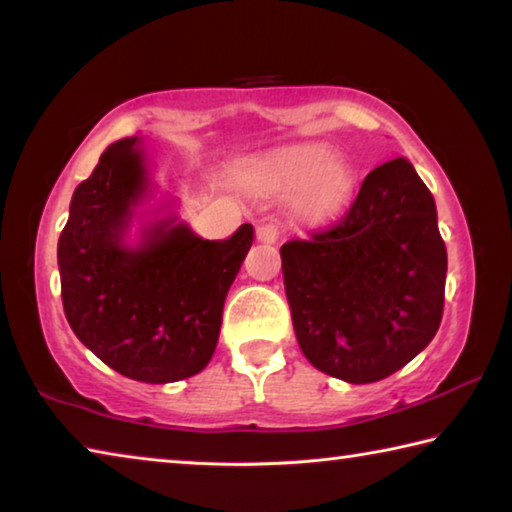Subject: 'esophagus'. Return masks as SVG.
<instances>
[{
    "label": "esophagus",
    "instance_id": "1",
    "mask_svg": "<svg viewBox=\"0 0 512 512\" xmlns=\"http://www.w3.org/2000/svg\"><path fill=\"white\" fill-rule=\"evenodd\" d=\"M257 239L264 244H275L280 239V225L277 223H262L257 225Z\"/></svg>",
    "mask_w": 512,
    "mask_h": 512
}]
</instances>
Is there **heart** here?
<instances>
[{
	"mask_svg": "<svg viewBox=\"0 0 512 512\" xmlns=\"http://www.w3.org/2000/svg\"><path fill=\"white\" fill-rule=\"evenodd\" d=\"M255 185L268 192L293 194V205L309 221L332 219L352 201L357 178L348 164L320 144L273 151L248 169Z\"/></svg>",
	"mask_w": 512,
	"mask_h": 512,
	"instance_id": "b5f03b06",
	"label": "heart"
}]
</instances>
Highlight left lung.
Listing matches in <instances>:
<instances>
[{
    "label": "left lung",
    "instance_id": "obj_1",
    "mask_svg": "<svg viewBox=\"0 0 512 512\" xmlns=\"http://www.w3.org/2000/svg\"><path fill=\"white\" fill-rule=\"evenodd\" d=\"M280 255L300 350L325 375L379 381L436 336L447 250L409 160L372 169L339 221L287 241Z\"/></svg>",
    "mask_w": 512,
    "mask_h": 512
}]
</instances>
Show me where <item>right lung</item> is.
I'll use <instances>...</instances> for the list:
<instances>
[{
	"instance_id": "1",
	"label": "right lung",
	"mask_w": 512,
	"mask_h": 512,
	"mask_svg": "<svg viewBox=\"0 0 512 512\" xmlns=\"http://www.w3.org/2000/svg\"><path fill=\"white\" fill-rule=\"evenodd\" d=\"M149 189L137 137L110 144L76 187L58 239L60 296L69 327L112 370L169 384L210 363L223 302L253 246V225L223 241L196 237L176 216L124 235Z\"/></svg>"
}]
</instances>
